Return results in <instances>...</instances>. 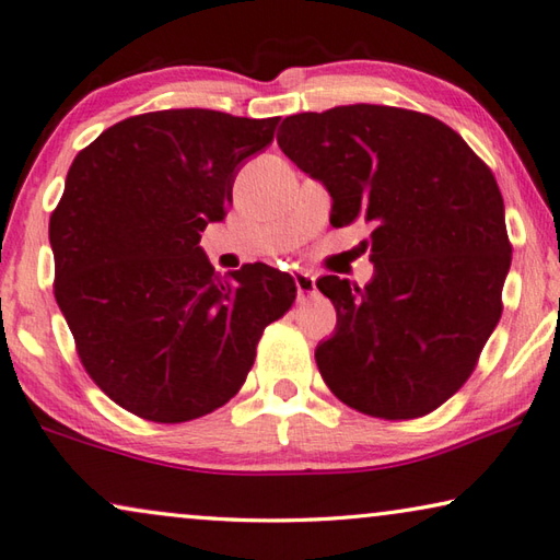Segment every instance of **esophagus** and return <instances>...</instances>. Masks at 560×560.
<instances>
[{
    "label": "esophagus",
    "mask_w": 560,
    "mask_h": 560,
    "mask_svg": "<svg viewBox=\"0 0 560 560\" xmlns=\"http://www.w3.org/2000/svg\"><path fill=\"white\" fill-rule=\"evenodd\" d=\"M294 284H298V300L304 302L310 300L312 294L316 292V278L307 270H298L294 272Z\"/></svg>",
    "instance_id": "1"
}]
</instances>
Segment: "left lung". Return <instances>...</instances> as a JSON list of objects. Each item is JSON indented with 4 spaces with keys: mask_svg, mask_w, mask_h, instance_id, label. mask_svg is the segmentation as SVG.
<instances>
[{
    "mask_svg": "<svg viewBox=\"0 0 560 560\" xmlns=\"http://www.w3.org/2000/svg\"><path fill=\"white\" fill-rule=\"evenodd\" d=\"M278 145L331 195V226L373 224L365 288L316 280L336 307L314 351L324 383L363 415H429L470 377L502 314L512 246L494 175L444 121L380 104L288 116Z\"/></svg>",
    "mask_w": 560,
    "mask_h": 560,
    "instance_id": "obj_1",
    "label": "left lung"
}]
</instances>
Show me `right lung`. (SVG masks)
I'll use <instances>...</instances> for the list:
<instances>
[{
	"label": "right lung",
	"mask_w": 560,
	"mask_h": 560,
	"mask_svg": "<svg viewBox=\"0 0 560 560\" xmlns=\"http://www.w3.org/2000/svg\"><path fill=\"white\" fill-rule=\"evenodd\" d=\"M278 119L139 114L70 165L48 226L52 292L84 371L136 417L180 424L226 405L298 298L290 272L246 262L221 278L199 246Z\"/></svg>",
	"instance_id": "right-lung-1"
}]
</instances>
